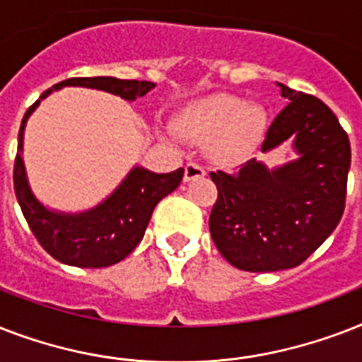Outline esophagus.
I'll list each match as a JSON object with an SVG mask.
<instances>
[{"label":"esophagus","mask_w":362,"mask_h":362,"mask_svg":"<svg viewBox=\"0 0 362 362\" xmlns=\"http://www.w3.org/2000/svg\"><path fill=\"white\" fill-rule=\"evenodd\" d=\"M206 175L204 173V169L201 167L199 163H186V167H184V180L189 182V180H195V178H203V176Z\"/></svg>","instance_id":"esophagus-1"}]
</instances>
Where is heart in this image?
I'll list each match as a JSON object with an SVG mask.
<instances>
[{"mask_svg":"<svg viewBox=\"0 0 362 362\" xmlns=\"http://www.w3.org/2000/svg\"><path fill=\"white\" fill-rule=\"evenodd\" d=\"M267 127L261 105H247L237 95H212L195 101L178 118L182 135L195 142H212L210 150L223 163L240 161L252 152Z\"/></svg>","mask_w":362,"mask_h":362,"instance_id":"b5f03b06","label":"heart"}]
</instances>
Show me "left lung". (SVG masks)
Here are the masks:
<instances>
[{"label": "left lung", "instance_id": "left-lung-1", "mask_svg": "<svg viewBox=\"0 0 362 362\" xmlns=\"http://www.w3.org/2000/svg\"><path fill=\"white\" fill-rule=\"evenodd\" d=\"M281 88L289 103L270 124L263 152L295 136L297 161L269 170L250 159L233 173L216 170L210 235L218 252L240 270L293 269L337 229L346 206L351 146L348 133L321 99Z\"/></svg>", "mask_w": 362, "mask_h": 362}]
</instances>
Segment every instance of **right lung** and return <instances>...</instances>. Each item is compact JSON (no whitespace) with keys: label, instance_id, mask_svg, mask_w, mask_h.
Returning a JSON list of instances; mask_svg holds the SVG:
<instances>
[{"label":"right lung","instance_id":"right-lung-1","mask_svg":"<svg viewBox=\"0 0 362 362\" xmlns=\"http://www.w3.org/2000/svg\"><path fill=\"white\" fill-rule=\"evenodd\" d=\"M64 86H84L115 93L127 101L142 98L156 84L148 81H122L115 76H75L54 84L42 93L45 99L52 90ZM39 101L25 110L18 133V153L14 158L13 182L14 193L31 233L47 253L65 264L81 269H103L118 263L129 255L144 237L146 226L156 204L180 184L184 169H176L167 175H156L135 167L122 186L105 203L82 214H58L42 206L30 189L25 180L24 161L20 158L24 125L35 110Z\"/></svg>","mask_w":362,"mask_h":362}]
</instances>
